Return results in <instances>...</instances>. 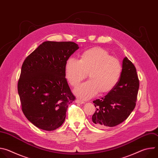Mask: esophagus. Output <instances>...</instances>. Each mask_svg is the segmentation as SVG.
Instances as JSON below:
<instances>
[{
	"mask_svg": "<svg viewBox=\"0 0 158 158\" xmlns=\"http://www.w3.org/2000/svg\"><path fill=\"white\" fill-rule=\"evenodd\" d=\"M76 103H78V104H84V102L82 100L80 99H77L76 100Z\"/></svg>",
	"mask_w": 158,
	"mask_h": 158,
	"instance_id": "1",
	"label": "esophagus"
}]
</instances>
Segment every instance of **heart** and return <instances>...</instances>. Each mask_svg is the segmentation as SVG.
Here are the masks:
<instances>
[{
    "label": "heart",
    "instance_id": "obj_1",
    "mask_svg": "<svg viewBox=\"0 0 158 158\" xmlns=\"http://www.w3.org/2000/svg\"><path fill=\"white\" fill-rule=\"evenodd\" d=\"M88 73L90 79L74 90L75 94L84 99L91 98L99 92L105 94L111 91L119 82L122 66L118 59L101 48L85 51L80 60L71 57L67 60L65 77L72 86H77Z\"/></svg>",
    "mask_w": 158,
    "mask_h": 158
}]
</instances>
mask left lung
<instances>
[{"label":"left lung","instance_id":"obj_1","mask_svg":"<svg viewBox=\"0 0 158 158\" xmlns=\"http://www.w3.org/2000/svg\"><path fill=\"white\" fill-rule=\"evenodd\" d=\"M139 87L136 67L126 57L116 87L104 98L93 101L96 107L92 116L94 126L99 128L114 127L125 121L136 106Z\"/></svg>","mask_w":158,"mask_h":158}]
</instances>
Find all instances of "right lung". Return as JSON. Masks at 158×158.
Listing matches in <instances>:
<instances>
[{
	"label": "right lung",
	"instance_id": "1",
	"mask_svg": "<svg viewBox=\"0 0 158 158\" xmlns=\"http://www.w3.org/2000/svg\"><path fill=\"white\" fill-rule=\"evenodd\" d=\"M78 49L73 42L46 41L22 64L17 84L22 110L39 129L59 127L67 107L76 99L65 77V67Z\"/></svg>",
	"mask_w": 158,
	"mask_h": 158
}]
</instances>
